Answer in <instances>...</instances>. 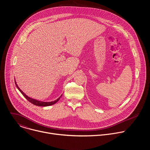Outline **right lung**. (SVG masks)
<instances>
[{"instance_id":"obj_1","label":"right lung","mask_w":150,"mask_h":150,"mask_svg":"<svg viewBox=\"0 0 150 150\" xmlns=\"http://www.w3.org/2000/svg\"><path fill=\"white\" fill-rule=\"evenodd\" d=\"M15 85H16V86L17 88H18V89L19 90V91L21 93V94H22L26 98V99H27L28 101H29L30 103H31L32 104H34V105H35L45 107V106H49V105H53V104H55L56 103H57V102L59 100L60 98V97H62V96H61L60 97H59L57 100H54V101H50V102H43V101H38V100H35V99H33V98H31L28 97L22 90H21L19 88V87L18 86V85H17L16 83V81H15Z\"/></svg>"}]
</instances>
